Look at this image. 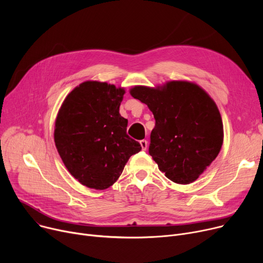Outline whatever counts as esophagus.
Here are the masks:
<instances>
[{"label": "esophagus", "mask_w": 263, "mask_h": 263, "mask_svg": "<svg viewBox=\"0 0 263 263\" xmlns=\"http://www.w3.org/2000/svg\"><path fill=\"white\" fill-rule=\"evenodd\" d=\"M140 144H141L143 150H146V149L148 148V142H147L146 140H142V141L140 142Z\"/></svg>", "instance_id": "34e87169"}]
</instances>
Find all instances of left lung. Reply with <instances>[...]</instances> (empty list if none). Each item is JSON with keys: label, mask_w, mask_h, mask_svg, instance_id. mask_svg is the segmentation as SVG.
<instances>
[{"label": "left lung", "mask_w": 263, "mask_h": 263, "mask_svg": "<svg viewBox=\"0 0 263 263\" xmlns=\"http://www.w3.org/2000/svg\"><path fill=\"white\" fill-rule=\"evenodd\" d=\"M131 96L156 119L149 155L170 180L189 184L206 170L223 145V122L209 95L190 82L172 81L161 89L135 86Z\"/></svg>", "instance_id": "left-lung-1"}]
</instances>
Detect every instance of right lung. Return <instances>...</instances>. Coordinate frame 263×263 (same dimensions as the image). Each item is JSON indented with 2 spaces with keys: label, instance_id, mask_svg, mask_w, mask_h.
<instances>
[{
  "label": "right lung",
  "instance_id": "add662e5",
  "mask_svg": "<svg viewBox=\"0 0 263 263\" xmlns=\"http://www.w3.org/2000/svg\"><path fill=\"white\" fill-rule=\"evenodd\" d=\"M124 90L96 81L82 83L63 102L55 121L54 142L65 166L90 189L104 190L121 175L142 147L127 134L119 114Z\"/></svg>",
  "mask_w": 263,
  "mask_h": 263
}]
</instances>
